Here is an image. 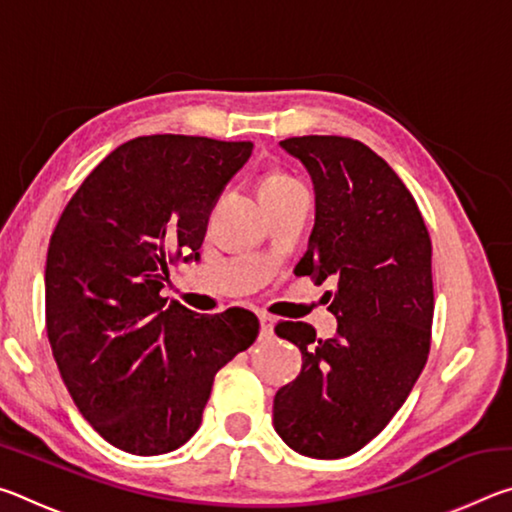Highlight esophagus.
I'll use <instances>...</instances> for the list:
<instances>
[{
  "instance_id": "obj_1",
  "label": "esophagus",
  "mask_w": 512,
  "mask_h": 512,
  "mask_svg": "<svg viewBox=\"0 0 512 512\" xmlns=\"http://www.w3.org/2000/svg\"><path fill=\"white\" fill-rule=\"evenodd\" d=\"M273 336V318L268 314H259V339L268 341Z\"/></svg>"
}]
</instances>
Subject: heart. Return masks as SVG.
Segmentation results:
<instances>
[{
	"mask_svg": "<svg viewBox=\"0 0 512 512\" xmlns=\"http://www.w3.org/2000/svg\"><path fill=\"white\" fill-rule=\"evenodd\" d=\"M300 185H302L300 180L289 176V173L271 171V173H266V176L262 178V183H259V194H262V198H264V196L289 192V189L300 187Z\"/></svg>",
	"mask_w": 512,
	"mask_h": 512,
	"instance_id": "heart-1",
	"label": "heart"
}]
</instances>
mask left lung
Masks as SVG:
<instances>
[{"label":"left lung","instance_id":"1","mask_svg":"<svg viewBox=\"0 0 512 512\" xmlns=\"http://www.w3.org/2000/svg\"><path fill=\"white\" fill-rule=\"evenodd\" d=\"M280 146L305 164L316 223L296 275L336 280L332 339L307 323H277L302 370L273 402V424L298 454L359 452L409 397L431 348V239L400 176L352 137L305 135ZM329 300V298H327Z\"/></svg>","mask_w":512,"mask_h":512}]
</instances>
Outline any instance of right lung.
Here are the masks:
<instances>
[{"instance_id": "right-lung-1", "label": "right lung", "mask_w": 512, "mask_h": 512, "mask_svg": "<svg viewBox=\"0 0 512 512\" xmlns=\"http://www.w3.org/2000/svg\"><path fill=\"white\" fill-rule=\"evenodd\" d=\"M253 142L146 135L83 180L49 239L45 318L69 395L103 440L167 454L201 427L214 375L259 334L253 311L196 314L160 296L198 259L207 219Z\"/></svg>"}]
</instances>
